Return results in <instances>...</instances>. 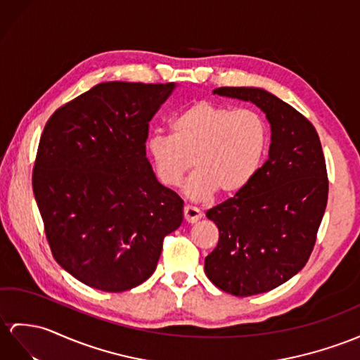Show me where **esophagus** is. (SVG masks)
I'll return each mask as SVG.
<instances>
[{"instance_id":"esophagus-1","label":"esophagus","mask_w":360,"mask_h":360,"mask_svg":"<svg viewBox=\"0 0 360 360\" xmlns=\"http://www.w3.org/2000/svg\"><path fill=\"white\" fill-rule=\"evenodd\" d=\"M183 215H185V220L188 223H195V221H198L200 218H201L200 209H197L194 206H189V205H186L185 209H183Z\"/></svg>"}]
</instances>
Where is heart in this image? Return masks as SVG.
Here are the masks:
<instances>
[{
  "instance_id": "1",
  "label": "heart",
  "mask_w": 360,
  "mask_h": 360,
  "mask_svg": "<svg viewBox=\"0 0 360 360\" xmlns=\"http://www.w3.org/2000/svg\"><path fill=\"white\" fill-rule=\"evenodd\" d=\"M269 148L264 119L252 110H235L207 101L189 105L171 120V136L153 134L146 155L157 180L177 188L186 172L185 192L191 200H206L220 191L238 194L255 179Z\"/></svg>"
}]
</instances>
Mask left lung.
Here are the masks:
<instances>
[{"mask_svg": "<svg viewBox=\"0 0 360 360\" xmlns=\"http://www.w3.org/2000/svg\"><path fill=\"white\" fill-rule=\"evenodd\" d=\"M212 93L257 105L271 134L269 159L249 186L206 212L220 238L205 271L231 295L264 293L293 278L316 241L328 197L321 140L301 112L266 90L221 86Z\"/></svg>", "mask_w": 360, "mask_h": 360, "instance_id": "8db88e82", "label": "left lung"}]
</instances>
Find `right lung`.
<instances>
[{"label":"right lung","instance_id":"right-lung-1","mask_svg":"<svg viewBox=\"0 0 360 360\" xmlns=\"http://www.w3.org/2000/svg\"><path fill=\"white\" fill-rule=\"evenodd\" d=\"M177 84L102 82L55 111L33 192L51 253L85 285L125 292L150 278L183 200L157 180L148 124Z\"/></svg>","mask_w":360,"mask_h":360}]
</instances>
